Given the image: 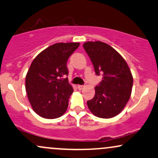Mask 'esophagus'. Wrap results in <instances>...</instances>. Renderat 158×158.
<instances>
[{
  "label": "esophagus",
  "instance_id": "esophagus-1",
  "mask_svg": "<svg viewBox=\"0 0 158 158\" xmlns=\"http://www.w3.org/2000/svg\"><path fill=\"white\" fill-rule=\"evenodd\" d=\"M85 87V85H78V88H79V90H82Z\"/></svg>",
  "mask_w": 158,
  "mask_h": 158
}]
</instances>
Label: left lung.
Wrapping results in <instances>:
<instances>
[{
    "instance_id": "left-lung-1",
    "label": "left lung",
    "mask_w": 158,
    "mask_h": 158,
    "mask_svg": "<svg viewBox=\"0 0 158 158\" xmlns=\"http://www.w3.org/2000/svg\"><path fill=\"white\" fill-rule=\"evenodd\" d=\"M92 62L96 75L103 74L102 80L95 87V96L87 102L95 116L110 118L122 111L132 93L133 78L121 55L113 47L101 41L83 44Z\"/></svg>"
}]
</instances>
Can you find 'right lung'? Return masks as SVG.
I'll return each mask as SVG.
<instances>
[{
	"label": "right lung",
	"mask_w": 158,
	"mask_h": 158,
	"mask_svg": "<svg viewBox=\"0 0 158 158\" xmlns=\"http://www.w3.org/2000/svg\"><path fill=\"white\" fill-rule=\"evenodd\" d=\"M79 43H59L40 53L32 61L26 77V90L34 111L40 116L54 119L68 109L73 89L66 79L67 62Z\"/></svg>",
	"instance_id": "right-lung-1"
}]
</instances>
